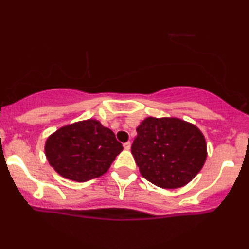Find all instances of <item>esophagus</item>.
I'll use <instances>...</instances> for the list:
<instances>
[{"instance_id":"34e87169","label":"esophagus","mask_w":249,"mask_h":249,"mask_svg":"<svg viewBox=\"0 0 249 249\" xmlns=\"http://www.w3.org/2000/svg\"><path fill=\"white\" fill-rule=\"evenodd\" d=\"M123 146H124L125 150H130V148H131V142H124V145H123Z\"/></svg>"}]
</instances>
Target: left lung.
I'll return each mask as SVG.
<instances>
[{"label": "left lung", "instance_id": "obj_1", "mask_svg": "<svg viewBox=\"0 0 249 249\" xmlns=\"http://www.w3.org/2000/svg\"><path fill=\"white\" fill-rule=\"evenodd\" d=\"M131 152L142 176L168 190L185 186L200 172L207 146L204 134L191 123L147 117L137 127Z\"/></svg>", "mask_w": 249, "mask_h": 249}]
</instances>
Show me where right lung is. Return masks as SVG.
<instances>
[{"mask_svg": "<svg viewBox=\"0 0 249 249\" xmlns=\"http://www.w3.org/2000/svg\"><path fill=\"white\" fill-rule=\"evenodd\" d=\"M45 156L63 178L84 182L107 172L122 144L96 119L65 125L45 142Z\"/></svg>", "mask_w": 249, "mask_h": 249, "instance_id": "add662e5", "label": "right lung"}]
</instances>
